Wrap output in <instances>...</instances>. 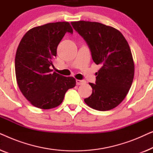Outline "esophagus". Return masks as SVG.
I'll list each match as a JSON object with an SVG mask.
<instances>
[{
	"instance_id": "34e87169",
	"label": "esophagus",
	"mask_w": 153,
	"mask_h": 153,
	"mask_svg": "<svg viewBox=\"0 0 153 153\" xmlns=\"http://www.w3.org/2000/svg\"><path fill=\"white\" fill-rule=\"evenodd\" d=\"M76 85H81V84H83V83H85V81L84 80H79V79H76Z\"/></svg>"
}]
</instances>
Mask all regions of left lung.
<instances>
[{
  "instance_id": "left-lung-1",
  "label": "left lung",
  "mask_w": 153,
  "mask_h": 153,
  "mask_svg": "<svg viewBox=\"0 0 153 153\" xmlns=\"http://www.w3.org/2000/svg\"><path fill=\"white\" fill-rule=\"evenodd\" d=\"M71 24L86 42L93 61L102 66L96 73L95 84L89 83L93 93L84 102L98 111L113 109L126 97L134 75L128 42L120 31L111 26L85 21Z\"/></svg>"
}]
</instances>
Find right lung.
<instances>
[{
    "label": "right lung",
    "mask_w": 153,
    "mask_h": 153,
    "mask_svg": "<svg viewBox=\"0 0 153 153\" xmlns=\"http://www.w3.org/2000/svg\"><path fill=\"white\" fill-rule=\"evenodd\" d=\"M66 33H73L70 23H49L29 30L22 37L15 56L16 82L31 104L42 109L59 106L65 94L76 85L72 76L53 72L52 60Z\"/></svg>",
    "instance_id": "1"
}]
</instances>
